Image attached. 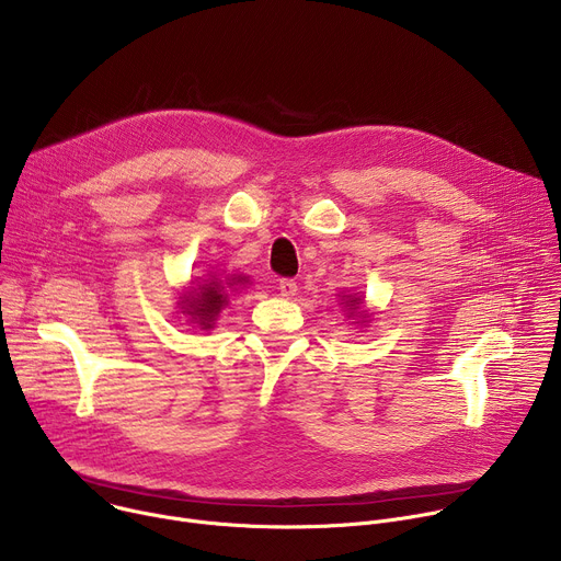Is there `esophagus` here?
I'll return each mask as SVG.
<instances>
[{
    "label": "esophagus",
    "mask_w": 561,
    "mask_h": 561,
    "mask_svg": "<svg viewBox=\"0 0 561 561\" xmlns=\"http://www.w3.org/2000/svg\"><path fill=\"white\" fill-rule=\"evenodd\" d=\"M279 293L284 295V297H293L295 293H297V282L295 279H290V277H284V279H279Z\"/></svg>",
    "instance_id": "34e87169"
}]
</instances>
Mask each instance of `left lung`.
I'll list each match as a JSON object with an SVG mask.
<instances>
[{"mask_svg":"<svg viewBox=\"0 0 561 561\" xmlns=\"http://www.w3.org/2000/svg\"><path fill=\"white\" fill-rule=\"evenodd\" d=\"M346 304H351V306H355V304H359V299H351V301H346Z\"/></svg>","mask_w":561,"mask_h":561,"instance_id":"8db88e82","label":"left lung"}]
</instances>
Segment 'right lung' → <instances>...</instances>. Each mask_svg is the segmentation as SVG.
<instances>
[{
	"label": "right lung",
	"mask_w": 561,
	"mask_h": 561,
	"mask_svg": "<svg viewBox=\"0 0 561 561\" xmlns=\"http://www.w3.org/2000/svg\"><path fill=\"white\" fill-rule=\"evenodd\" d=\"M244 282V279H237ZM226 286H221L219 282H206V284H197L188 297H184V312L191 314L195 322L204 329H210L213 319L217 317V312L221 310V306L226 304Z\"/></svg>",
	"instance_id": "1"
}]
</instances>
